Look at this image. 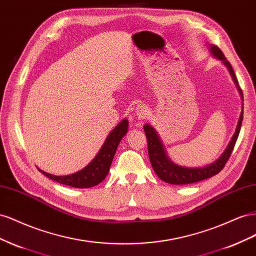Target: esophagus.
<instances>
[{"mask_svg": "<svg viewBox=\"0 0 256 256\" xmlns=\"http://www.w3.org/2000/svg\"><path fill=\"white\" fill-rule=\"evenodd\" d=\"M135 114H136V116H137L138 120H144L146 118H148V114H149L147 108H146L142 105H138L137 106Z\"/></svg>", "mask_w": 256, "mask_h": 256, "instance_id": "34e87169", "label": "esophagus"}]
</instances>
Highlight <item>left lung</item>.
Listing matches in <instances>:
<instances>
[{"label":"left lung","instance_id":"left-lung-1","mask_svg":"<svg viewBox=\"0 0 256 256\" xmlns=\"http://www.w3.org/2000/svg\"><path fill=\"white\" fill-rule=\"evenodd\" d=\"M210 52L212 54L216 59L221 60L223 64L228 68L230 74L235 82L238 92L244 100V94L242 90L240 89L238 80L236 78L235 72L232 68L230 63L226 60L223 52L214 45H210ZM244 119V110L240 114L237 128L235 130V134L232 135V140L228 146V148L222 153V156L218 158L216 162L212 164L207 165L205 167H197V168H188V167H182L179 165H176L167 156V153L163 147V144L160 142V137L156 133V130L153 128L149 124H144V130L147 136V142H148V153L151 165L153 167V170L156 172L158 177L162 179L163 181L167 182L170 184H194V182H198L202 180L208 179L210 177L214 176V174L220 172L228 162L235 144L237 142V138L240 132V128H242V123Z\"/></svg>","mask_w":256,"mask_h":256}]
</instances>
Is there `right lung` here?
<instances>
[{"instance_id": "right-lung-1", "label": "right lung", "mask_w": 256, "mask_h": 256, "mask_svg": "<svg viewBox=\"0 0 256 256\" xmlns=\"http://www.w3.org/2000/svg\"><path fill=\"white\" fill-rule=\"evenodd\" d=\"M128 120H122L112 130L110 134L107 136L104 144L102 146L96 156L93 158L89 165H86L82 170L75 174H68V176H54V174L45 172L40 170H38L45 174L46 177L59 182V184L70 186L72 188H86L98 186L108 174L116 148H118L119 142H121L122 138L126 136L128 132Z\"/></svg>"}]
</instances>
